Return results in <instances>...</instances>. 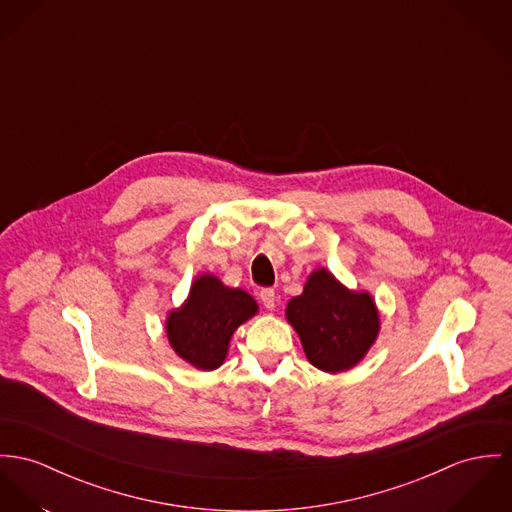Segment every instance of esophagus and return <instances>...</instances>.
Wrapping results in <instances>:
<instances>
[{
    "mask_svg": "<svg viewBox=\"0 0 512 512\" xmlns=\"http://www.w3.org/2000/svg\"><path fill=\"white\" fill-rule=\"evenodd\" d=\"M259 296H261V302H263V306H265L267 310H271V312H273V310L276 308L275 290H273V288H263Z\"/></svg>",
    "mask_w": 512,
    "mask_h": 512,
    "instance_id": "1",
    "label": "esophagus"
}]
</instances>
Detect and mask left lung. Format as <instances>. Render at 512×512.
Masks as SVG:
<instances>
[{
  "mask_svg": "<svg viewBox=\"0 0 512 512\" xmlns=\"http://www.w3.org/2000/svg\"><path fill=\"white\" fill-rule=\"evenodd\" d=\"M306 358L327 374L354 368L380 335V312L368 290H353L325 267L314 269L286 306Z\"/></svg>",
  "mask_w": 512,
  "mask_h": 512,
  "instance_id": "left-lung-1",
  "label": "left lung"
}]
</instances>
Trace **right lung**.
I'll list each match as a JSON object with an SVG mask.
<instances>
[{"mask_svg": "<svg viewBox=\"0 0 512 512\" xmlns=\"http://www.w3.org/2000/svg\"><path fill=\"white\" fill-rule=\"evenodd\" d=\"M259 314L257 300L212 273L198 275L185 302L165 315L171 349L202 372L224 364L237 327Z\"/></svg>", "mask_w": 512, "mask_h": 512, "instance_id": "1", "label": "right lung"}]
</instances>
